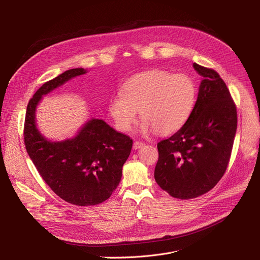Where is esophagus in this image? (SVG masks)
<instances>
[{"instance_id":"1","label":"esophagus","mask_w":260,"mask_h":260,"mask_svg":"<svg viewBox=\"0 0 260 260\" xmlns=\"http://www.w3.org/2000/svg\"><path fill=\"white\" fill-rule=\"evenodd\" d=\"M143 145H144V143L141 142V141H135L133 147H134V149H139V148H141Z\"/></svg>"}]
</instances>
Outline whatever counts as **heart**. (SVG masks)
<instances>
[{
    "label": "heart",
    "mask_w": 260,
    "mask_h": 260,
    "mask_svg": "<svg viewBox=\"0 0 260 260\" xmlns=\"http://www.w3.org/2000/svg\"><path fill=\"white\" fill-rule=\"evenodd\" d=\"M121 92L107 106L118 131L128 132L140 112L143 131L169 135L181 128L192 114L197 88L187 75L151 70L128 79Z\"/></svg>",
    "instance_id": "b5f03b06"
}]
</instances>
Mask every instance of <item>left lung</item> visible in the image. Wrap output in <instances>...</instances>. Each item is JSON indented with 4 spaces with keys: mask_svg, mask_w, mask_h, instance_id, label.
Segmentation results:
<instances>
[{
    "mask_svg": "<svg viewBox=\"0 0 260 260\" xmlns=\"http://www.w3.org/2000/svg\"><path fill=\"white\" fill-rule=\"evenodd\" d=\"M203 77L197 101L184 125L157 144L155 180L172 197L208 193L226 171L237 129L236 105L219 74L193 64Z\"/></svg>",
    "mask_w": 260,
    "mask_h": 260,
    "instance_id": "left-lung-1",
    "label": "left lung"
}]
</instances>
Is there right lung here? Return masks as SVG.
<instances>
[{"label":"right lung","mask_w":260,"mask_h":260,"mask_svg":"<svg viewBox=\"0 0 260 260\" xmlns=\"http://www.w3.org/2000/svg\"><path fill=\"white\" fill-rule=\"evenodd\" d=\"M85 73L73 68L45 82L29 100L24 123L25 148L41 177L60 198L80 207L111 197L133 146L128 136L100 119H90L75 138L64 141L51 142L38 131L36 108L42 95Z\"/></svg>","instance_id":"right-lung-1"}]
</instances>
